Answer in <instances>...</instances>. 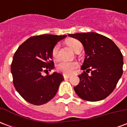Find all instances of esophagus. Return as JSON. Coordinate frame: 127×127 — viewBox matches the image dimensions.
<instances>
[{
  "label": "esophagus",
  "mask_w": 127,
  "mask_h": 127,
  "mask_svg": "<svg viewBox=\"0 0 127 127\" xmlns=\"http://www.w3.org/2000/svg\"><path fill=\"white\" fill-rule=\"evenodd\" d=\"M63 77L64 79V80H66V79H69L71 77V75H63Z\"/></svg>",
  "instance_id": "obj_1"
}]
</instances>
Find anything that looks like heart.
Listing matches in <instances>:
<instances>
[{
    "label": "heart",
    "instance_id": "1",
    "mask_svg": "<svg viewBox=\"0 0 127 127\" xmlns=\"http://www.w3.org/2000/svg\"><path fill=\"white\" fill-rule=\"evenodd\" d=\"M67 44L71 47L75 52H76L78 49L82 48V44L77 39H70L66 41ZM59 44H56L53 47L52 51V56L54 61H57L60 59V54H59ZM78 66L77 62H69L66 61H61L56 66V70L61 73L64 75H70L73 72L75 69Z\"/></svg>",
    "mask_w": 127,
    "mask_h": 127
}]
</instances>
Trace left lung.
<instances>
[{"label": "left lung", "instance_id": "obj_1", "mask_svg": "<svg viewBox=\"0 0 127 127\" xmlns=\"http://www.w3.org/2000/svg\"><path fill=\"white\" fill-rule=\"evenodd\" d=\"M84 47L86 57L80 83L74 91L85 101L103 100L112 93L123 75V54L114 42L96 32L69 34ZM91 71L89 76L88 73Z\"/></svg>", "mask_w": 127, "mask_h": 127}]
</instances>
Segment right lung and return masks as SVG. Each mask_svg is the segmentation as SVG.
Here are the masks:
<instances>
[{"label": "right lung", "mask_w": 127, "mask_h": 127, "mask_svg": "<svg viewBox=\"0 0 127 127\" xmlns=\"http://www.w3.org/2000/svg\"><path fill=\"white\" fill-rule=\"evenodd\" d=\"M66 35L41 34L30 37L16 50L11 65L15 90L29 103L36 105L46 103L58 92L63 75L48 71L54 69L52 51L57 42ZM43 71L47 75H42Z\"/></svg>", "instance_id": "add662e5"}]
</instances>
